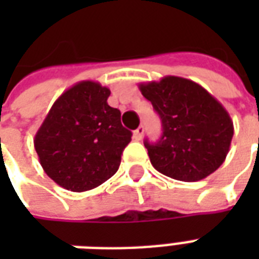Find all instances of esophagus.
I'll return each mask as SVG.
<instances>
[{
    "instance_id": "34e87169",
    "label": "esophagus",
    "mask_w": 259,
    "mask_h": 259,
    "mask_svg": "<svg viewBox=\"0 0 259 259\" xmlns=\"http://www.w3.org/2000/svg\"><path fill=\"white\" fill-rule=\"evenodd\" d=\"M143 135H144V126H139V127L133 132V136H135L136 140H141Z\"/></svg>"
}]
</instances>
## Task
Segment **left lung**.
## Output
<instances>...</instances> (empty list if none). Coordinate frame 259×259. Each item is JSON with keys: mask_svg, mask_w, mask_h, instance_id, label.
I'll return each instance as SVG.
<instances>
[{"mask_svg": "<svg viewBox=\"0 0 259 259\" xmlns=\"http://www.w3.org/2000/svg\"><path fill=\"white\" fill-rule=\"evenodd\" d=\"M162 120L157 144L144 141L152 166L168 178L197 182L226 159L233 122L228 111L202 85L178 76L139 84Z\"/></svg>", "mask_w": 259, "mask_h": 259, "instance_id": "obj_1", "label": "left lung"}]
</instances>
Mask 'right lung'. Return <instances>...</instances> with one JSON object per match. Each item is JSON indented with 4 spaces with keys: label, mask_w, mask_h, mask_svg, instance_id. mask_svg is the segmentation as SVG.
Listing matches in <instances>:
<instances>
[{
    "label": "right lung",
    "mask_w": 259,
    "mask_h": 259,
    "mask_svg": "<svg viewBox=\"0 0 259 259\" xmlns=\"http://www.w3.org/2000/svg\"><path fill=\"white\" fill-rule=\"evenodd\" d=\"M111 90L83 80L62 93L37 130L34 148L44 172L66 190L96 189L116 174L132 132L108 105Z\"/></svg>",
    "instance_id": "right-lung-1"
}]
</instances>
